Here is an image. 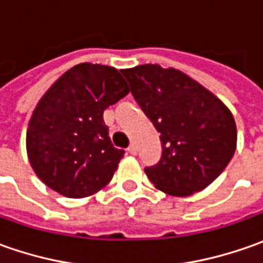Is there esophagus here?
I'll list each match as a JSON object with an SVG mask.
<instances>
[{
    "instance_id": "1",
    "label": "esophagus",
    "mask_w": 263,
    "mask_h": 263,
    "mask_svg": "<svg viewBox=\"0 0 263 263\" xmlns=\"http://www.w3.org/2000/svg\"><path fill=\"white\" fill-rule=\"evenodd\" d=\"M127 151H128V152H130V154H132V155H135V154H136V152H137V147H136V145H135V143H132V145H130V146L127 147Z\"/></svg>"
}]
</instances>
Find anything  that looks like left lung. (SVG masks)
Here are the masks:
<instances>
[{"instance_id":"8db88e82","label":"left lung","mask_w":263,"mask_h":263,"mask_svg":"<svg viewBox=\"0 0 263 263\" xmlns=\"http://www.w3.org/2000/svg\"><path fill=\"white\" fill-rule=\"evenodd\" d=\"M132 95L161 133L162 157L146 167L154 186L189 196L217 178L236 152L231 111L212 92L176 68L143 64L121 70Z\"/></svg>"}]
</instances>
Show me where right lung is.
Returning <instances> with one entry per match:
<instances>
[{
	"instance_id": "1",
	"label": "right lung",
	"mask_w": 263,
	"mask_h": 263,
	"mask_svg": "<svg viewBox=\"0 0 263 263\" xmlns=\"http://www.w3.org/2000/svg\"><path fill=\"white\" fill-rule=\"evenodd\" d=\"M127 93L117 68L90 63L71 67L46 90L26 133L29 162L46 186L79 199L111 181L124 151L112 146L104 111Z\"/></svg>"
}]
</instances>
